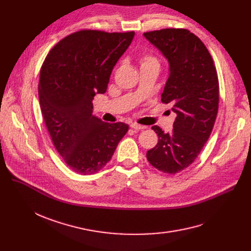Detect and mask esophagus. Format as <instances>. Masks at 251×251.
<instances>
[{"label":"esophagus","instance_id":"obj_1","mask_svg":"<svg viewBox=\"0 0 251 251\" xmlns=\"http://www.w3.org/2000/svg\"><path fill=\"white\" fill-rule=\"evenodd\" d=\"M130 127L132 128V129H134V130H143V129H146V126L139 125V124H137V123H132V124L130 125Z\"/></svg>","mask_w":251,"mask_h":251}]
</instances>
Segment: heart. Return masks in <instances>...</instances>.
<instances>
[{
    "label": "heart",
    "mask_w": 251,
    "mask_h": 251,
    "mask_svg": "<svg viewBox=\"0 0 251 251\" xmlns=\"http://www.w3.org/2000/svg\"><path fill=\"white\" fill-rule=\"evenodd\" d=\"M140 62H141V66H148V65L159 66V61H157V59L151 54H144L141 57Z\"/></svg>",
    "instance_id": "heart-1"
}]
</instances>
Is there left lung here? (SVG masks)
I'll use <instances>...</instances> for the list:
<instances>
[{
	"label": "left lung",
	"mask_w": 251,
	"mask_h": 251,
	"mask_svg": "<svg viewBox=\"0 0 251 251\" xmlns=\"http://www.w3.org/2000/svg\"><path fill=\"white\" fill-rule=\"evenodd\" d=\"M169 62L162 101L177 114L172 133L152 126L159 136L148 161L167 174L189 167L207 141L219 109V80L212 56L195 34L183 28L143 33Z\"/></svg>",
	"instance_id": "8db88e82"
}]
</instances>
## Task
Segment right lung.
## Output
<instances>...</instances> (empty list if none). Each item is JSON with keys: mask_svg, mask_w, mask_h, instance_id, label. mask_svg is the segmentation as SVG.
<instances>
[{"mask_svg": "<svg viewBox=\"0 0 251 251\" xmlns=\"http://www.w3.org/2000/svg\"><path fill=\"white\" fill-rule=\"evenodd\" d=\"M134 34L74 32L50 50L42 66L38 98L46 126L65 163L78 174L102 169L129 129L92 115V100L107 91L114 66Z\"/></svg>", "mask_w": 251, "mask_h": 251, "instance_id": "obj_1", "label": "right lung"}]
</instances>
